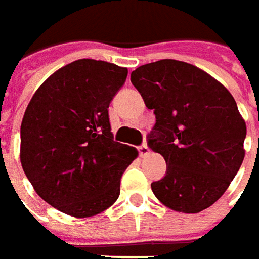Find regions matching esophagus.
<instances>
[{
    "label": "esophagus",
    "instance_id": "34e87169",
    "mask_svg": "<svg viewBox=\"0 0 259 259\" xmlns=\"http://www.w3.org/2000/svg\"><path fill=\"white\" fill-rule=\"evenodd\" d=\"M138 150H139V155L142 156V157H145V156H148L150 153V149L148 145H142V146H139Z\"/></svg>",
    "mask_w": 259,
    "mask_h": 259
}]
</instances>
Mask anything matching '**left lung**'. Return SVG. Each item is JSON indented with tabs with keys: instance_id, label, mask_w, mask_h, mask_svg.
I'll list each match as a JSON object with an SVG mask.
<instances>
[{
	"instance_id": "8db88e82",
	"label": "left lung",
	"mask_w": 259,
	"mask_h": 259,
	"mask_svg": "<svg viewBox=\"0 0 259 259\" xmlns=\"http://www.w3.org/2000/svg\"><path fill=\"white\" fill-rule=\"evenodd\" d=\"M146 107L155 111L150 149L167 163L152 183L160 202L198 213L225 194L244 160L245 121L232 93L201 68L177 60L141 65L131 74Z\"/></svg>"
}]
</instances>
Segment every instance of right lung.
<instances>
[{
	"instance_id": "1",
	"label": "right lung",
	"mask_w": 259,
	"mask_h": 259,
	"mask_svg": "<svg viewBox=\"0 0 259 259\" xmlns=\"http://www.w3.org/2000/svg\"><path fill=\"white\" fill-rule=\"evenodd\" d=\"M128 69L82 58L38 86L21 125V163L41 199L74 218L99 214L118 199L138 150L113 139L109 104Z\"/></svg>"
}]
</instances>
